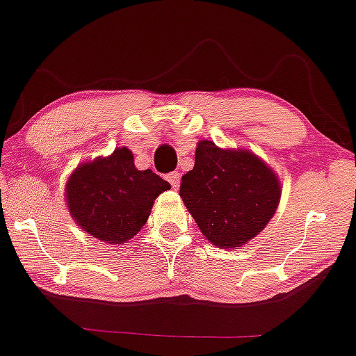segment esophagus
I'll return each instance as SVG.
<instances>
[{"label":"esophagus","mask_w":356,"mask_h":356,"mask_svg":"<svg viewBox=\"0 0 356 356\" xmlns=\"http://www.w3.org/2000/svg\"><path fill=\"white\" fill-rule=\"evenodd\" d=\"M167 181H169L170 186H172V189H179V184H181V174H179L177 170H174V172L167 175Z\"/></svg>","instance_id":"esophagus-1"}]
</instances>
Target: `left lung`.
<instances>
[{
    "mask_svg": "<svg viewBox=\"0 0 356 356\" xmlns=\"http://www.w3.org/2000/svg\"><path fill=\"white\" fill-rule=\"evenodd\" d=\"M280 194L277 174L254 152L220 149L211 140L197 144L194 169L182 175L179 192L204 237L225 248L262 232Z\"/></svg>",
    "mask_w": 356,
    "mask_h": 356,
    "instance_id": "left-lung-1",
    "label": "left lung"
}]
</instances>
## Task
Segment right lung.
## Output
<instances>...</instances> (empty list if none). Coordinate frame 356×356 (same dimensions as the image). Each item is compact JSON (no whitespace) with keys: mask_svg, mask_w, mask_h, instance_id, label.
I'll use <instances>...</instances> for the list:
<instances>
[{"mask_svg":"<svg viewBox=\"0 0 356 356\" xmlns=\"http://www.w3.org/2000/svg\"><path fill=\"white\" fill-rule=\"evenodd\" d=\"M170 184L151 169L137 170L127 147L76 167L66 184L72 219L91 237L126 243L149 219L154 200Z\"/></svg>","mask_w":356,"mask_h":356,"instance_id":"right-lung-1","label":"right lung"}]
</instances>
